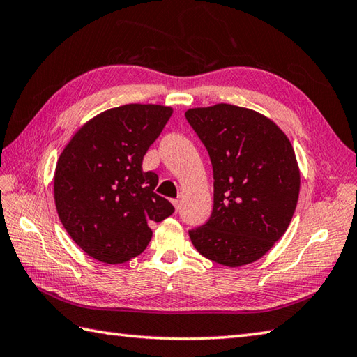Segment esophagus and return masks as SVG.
Listing matches in <instances>:
<instances>
[{"label": "esophagus", "mask_w": 357, "mask_h": 357, "mask_svg": "<svg viewBox=\"0 0 357 357\" xmlns=\"http://www.w3.org/2000/svg\"><path fill=\"white\" fill-rule=\"evenodd\" d=\"M172 204H173L174 208H176V210H179V208H181V201H179V199H173V201H172Z\"/></svg>", "instance_id": "1"}]
</instances>
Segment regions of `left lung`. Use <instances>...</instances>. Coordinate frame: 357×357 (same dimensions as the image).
I'll list each match as a JSON object with an SVG mask.
<instances>
[{
    "mask_svg": "<svg viewBox=\"0 0 357 357\" xmlns=\"http://www.w3.org/2000/svg\"><path fill=\"white\" fill-rule=\"evenodd\" d=\"M206 146L215 179L213 211L188 231L207 259L242 267L284 236L299 199L301 172L280 127L262 113L233 104L185 112Z\"/></svg>",
    "mask_w": 357,
    "mask_h": 357,
    "instance_id": "8db88e82",
    "label": "left lung"
}]
</instances>
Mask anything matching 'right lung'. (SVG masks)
Listing matches in <instances>:
<instances>
[{"label":"right lung","instance_id":"obj_1","mask_svg":"<svg viewBox=\"0 0 357 357\" xmlns=\"http://www.w3.org/2000/svg\"><path fill=\"white\" fill-rule=\"evenodd\" d=\"M173 109L126 104L89 119L58 158L53 198L66 231L82 252L104 264L141 255L151 239L150 222L174 208L155 193L158 174L142 159Z\"/></svg>","mask_w":357,"mask_h":357}]
</instances>
